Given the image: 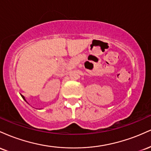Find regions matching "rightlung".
I'll return each mask as SVG.
<instances>
[{"label":"right lung","instance_id":"add662e5","mask_svg":"<svg viewBox=\"0 0 151 151\" xmlns=\"http://www.w3.org/2000/svg\"><path fill=\"white\" fill-rule=\"evenodd\" d=\"M22 98H23V99H24V97H23V96H22Z\"/></svg>","mask_w":151,"mask_h":151}]
</instances>
